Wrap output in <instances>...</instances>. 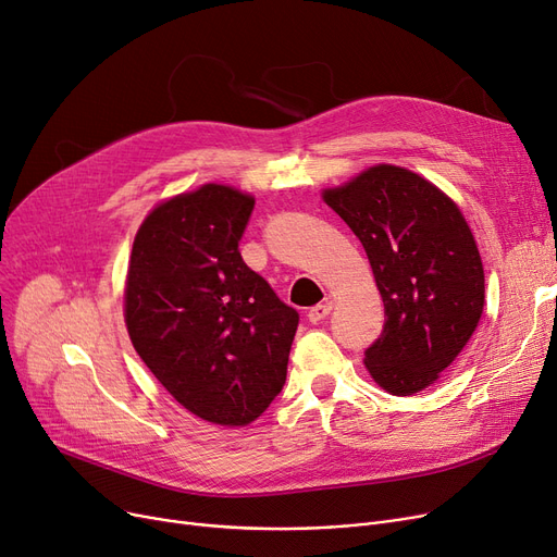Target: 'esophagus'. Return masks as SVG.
Masks as SVG:
<instances>
[{"label":"esophagus","instance_id":"esophagus-1","mask_svg":"<svg viewBox=\"0 0 557 557\" xmlns=\"http://www.w3.org/2000/svg\"><path fill=\"white\" fill-rule=\"evenodd\" d=\"M331 310H333V304H331V301H324V304H317V306H312V308L308 310V320H310L312 324H317V322H322V320H326V317L331 314Z\"/></svg>","mask_w":557,"mask_h":557}]
</instances>
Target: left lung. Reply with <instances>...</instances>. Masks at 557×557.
I'll list each match as a JSON object with an SVG mask.
<instances>
[{
	"instance_id": "obj_1",
	"label": "left lung",
	"mask_w": 557,
	"mask_h": 557,
	"mask_svg": "<svg viewBox=\"0 0 557 557\" xmlns=\"http://www.w3.org/2000/svg\"><path fill=\"white\" fill-rule=\"evenodd\" d=\"M324 201L364 247L385 306L379 339L364 351L374 381L396 396L429 387L479 326L485 274L458 210L419 174L376 165Z\"/></svg>"
}]
</instances>
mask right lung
Returning a JSON list of instances; mask_svg holds the SVG:
<instances>
[{
    "label": "right lung",
    "instance_id": "add662e5",
    "mask_svg": "<svg viewBox=\"0 0 557 557\" xmlns=\"http://www.w3.org/2000/svg\"><path fill=\"white\" fill-rule=\"evenodd\" d=\"M253 199L208 183L143 222L126 276L131 342L193 414L245 426L285 385L299 312L240 253Z\"/></svg>",
    "mask_w": 557,
    "mask_h": 557
}]
</instances>
